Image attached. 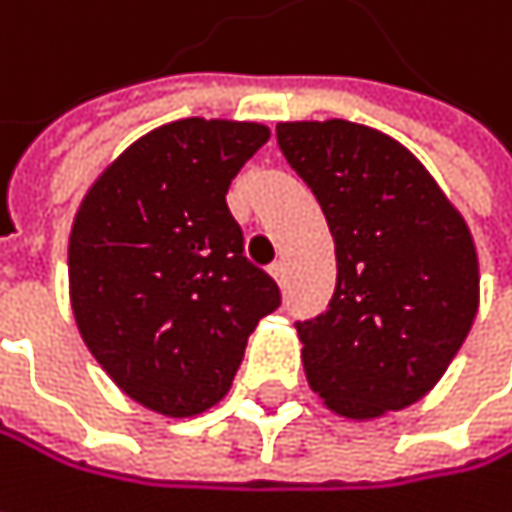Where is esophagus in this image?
Here are the masks:
<instances>
[{
    "label": "esophagus",
    "instance_id": "1",
    "mask_svg": "<svg viewBox=\"0 0 512 512\" xmlns=\"http://www.w3.org/2000/svg\"><path fill=\"white\" fill-rule=\"evenodd\" d=\"M269 275L275 278V284H278V287H284V281H287V263H284V260L272 263V266H269Z\"/></svg>",
    "mask_w": 512,
    "mask_h": 512
}]
</instances>
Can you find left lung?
Here are the masks:
<instances>
[{
  "label": "left lung",
  "instance_id": "left-lung-1",
  "mask_svg": "<svg viewBox=\"0 0 512 512\" xmlns=\"http://www.w3.org/2000/svg\"><path fill=\"white\" fill-rule=\"evenodd\" d=\"M278 146L334 237L328 310L299 322L310 390L346 419L404 410L437 387L472 331V231L390 134L349 119L278 122Z\"/></svg>",
  "mask_w": 512,
  "mask_h": 512
}]
</instances>
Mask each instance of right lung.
I'll use <instances>...</instances> for the list:
<instances>
[{
    "label": "right lung",
    "mask_w": 512,
    "mask_h": 512,
    "mask_svg": "<svg viewBox=\"0 0 512 512\" xmlns=\"http://www.w3.org/2000/svg\"><path fill=\"white\" fill-rule=\"evenodd\" d=\"M266 140L260 122H166L108 163L75 210L78 334L146 410L187 419L219 404L249 334L281 304L225 205L231 178Z\"/></svg>",
    "instance_id": "obj_1"
}]
</instances>
